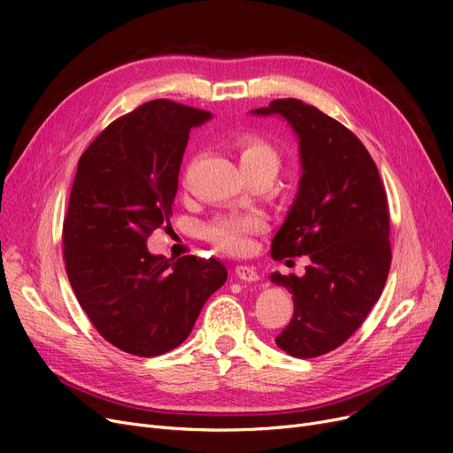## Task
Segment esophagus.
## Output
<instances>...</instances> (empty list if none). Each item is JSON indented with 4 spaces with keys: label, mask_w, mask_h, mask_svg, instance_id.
<instances>
[{
    "label": "esophagus",
    "mask_w": 453,
    "mask_h": 453,
    "mask_svg": "<svg viewBox=\"0 0 453 453\" xmlns=\"http://www.w3.org/2000/svg\"><path fill=\"white\" fill-rule=\"evenodd\" d=\"M234 275L239 277L241 280H244V282L258 280V275H257V272L251 266H236L234 268Z\"/></svg>",
    "instance_id": "34e87169"
}]
</instances>
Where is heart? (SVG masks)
<instances>
[{"label":"heart","mask_w":453,"mask_h":453,"mask_svg":"<svg viewBox=\"0 0 453 453\" xmlns=\"http://www.w3.org/2000/svg\"><path fill=\"white\" fill-rule=\"evenodd\" d=\"M239 149V163L242 173L268 169L277 173L279 169V154L266 141L244 135L236 141ZM265 229V220L257 214H248V217H222L211 222L205 227L207 239L224 251L241 255L250 250V236Z\"/></svg>","instance_id":"heart-1"}]
</instances>
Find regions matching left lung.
Segmentation results:
<instances>
[{
  "instance_id": "8db88e82",
  "label": "left lung",
  "mask_w": 453,
  "mask_h": 453,
  "mask_svg": "<svg viewBox=\"0 0 453 453\" xmlns=\"http://www.w3.org/2000/svg\"><path fill=\"white\" fill-rule=\"evenodd\" d=\"M277 115L299 142L301 178L272 257L308 255L303 277L270 275L294 299L290 325L275 343L294 358H316L352 336L382 296L391 266L389 212L378 169L362 141L299 99L251 110Z\"/></svg>"
}]
</instances>
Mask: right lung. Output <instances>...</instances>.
<instances>
[{"label":"right lung","mask_w":453,"mask_h":453,"mask_svg":"<svg viewBox=\"0 0 453 453\" xmlns=\"http://www.w3.org/2000/svg\"><path fill=\"white\" fill-rule=\"evenodd\" d=\"M211 117L156 99L113 121L79 159L62 233L67 277L99 334L128 354L181 345L227 279L217 258L173 263L147 248L173 217L188 132Z\"/></svg>","instance_id":"1"}]
</instances>
